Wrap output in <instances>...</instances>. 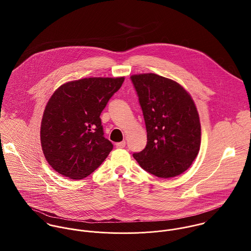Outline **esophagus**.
I'll return each mask as SVG.
<instances>
[{
	"label": "esophagus",
	"mask_w": 251,
	"mask_h": 251,
	"mask_svg": "<svg viewBox=\"0 0 251 251\" xmlns=\"http://www.w3.org/2000/svg\"><path fill=\"white\" fill-rule=\"evenodd\" d=\"M117 148H125L126 147V141H122V142H119V143L116 144Z\"/></svg>",
	"instance_id": "obj_1"
}]
</instances>
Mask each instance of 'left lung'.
Wrapping results in <instances>:
<instances>
[{
    "mask_svg": "<svg viewBox=\"0 0 251 251\" xmlns=\"http://www.w3.org/2000/svg\"><path fill=\"white\" fill-rule=\"evenodd\" d=\"M143 112L147 145L133 157L147 172L171 178L198 154L201 126L195 104L177 82L154 73L130 76Z\"/></svg>",
    "mask_w": 251,
    "mask_h": 251,
    "instance_id": "obj_1",
    "label": "left lung"
}]
</instances>
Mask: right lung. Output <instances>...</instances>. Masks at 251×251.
I'll use <instances>...</instances> for the list:
<instances>
[{"label": "right lung", "instance_id": "1", "mask_svg": "<svg viewBox=\"0 0 251 251\" xmlns=\"http://www.w3.org/2000/svg\"><path fill=\"white\" fill-rule=\"evenodd\" d=\"M124 77H92L62 85L49 100L41 121L40 141L50 166L70 179L98 169L113 149L100 118Z\"/></svg>", "mask_w": 251, "mask_h": 251}]
</instances>
